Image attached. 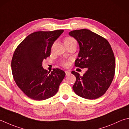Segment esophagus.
I'll return each mask as SVG.
<instances>
[{"label":"esophagus","mask_w":129,"mask_h":129,"mask_svg":"<svg viewBox=\"0 0 129 129\" xmlns=\"http://www.w3.org/2000/svg\"><path fill=\"white\" fill-rule=\"evenodd\" d=\"M65 74H66V75H69L70 73H71V72H70V71H68V70H67V71H65Z\"/></svg>","instance_id":"1"}]
</instances>
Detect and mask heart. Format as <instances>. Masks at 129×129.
<instances>
[{
  "mask_svg": "<svg viewBox=\"0 0 129 129\" xmlns=\"http://www.w3.org/2000/svg\"><path fill=\"white\" fill-rule=\"evenodd\" d=\"M73 41H75V40L74 39V38H73L72 37H65L64 40V42L65 44H69V43H71ZM61 64L62 66L64 67H68L70 65V62H69V60H62V61H61Z\"/></svg>",
  "mask_w": 129,
  "mask_h": 129,
  "instance_id": "heart-1",
  "label": "heart"
}]
</instances>
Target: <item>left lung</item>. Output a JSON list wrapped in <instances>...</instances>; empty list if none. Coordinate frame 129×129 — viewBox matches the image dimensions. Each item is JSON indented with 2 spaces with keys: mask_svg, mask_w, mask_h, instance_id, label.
Segmentation results:
<instances>
[{
  "mask_svg": "<svg viewBox=\"0 0 129 129\" xmlns=\"http://www.w3.org/2000/svg\"><path fill=\"white\" fill-rule=\"evenodd\" d=\"M69 35L79 45L75 67L88 69L82 76L72 72L76 77L73 89L82 98L97 99L107 91L115 75V59L111 46L104 37L89 29L74 30Z\"/></svg>",
  "mask_w": 129,
  "mask_h": 129,
  "instance_id": "8db88e82",
  "label": "left lung"
}]
</instances>
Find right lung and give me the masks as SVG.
<instances>
[{
	"label": "right lung",
	"instance_id": "add662e5",
	"mask_svg": "<svg viewBox=\"0 0 129 129\" xmlns=\"http://www.w3.org/2000/svg\"><path fill=\"white\" fill-rule=\"evenodd\" d=\"M63 32L59 29L34 32L25 38L14 51L11 62L14 80L31 99L46 100L59 90L65 72L54 69L50 73L43 68L42 62L50 56L53 44Z\"/></svg>",
	"mask_w": 129,
	"mask_h": 129
}]
</instances>
